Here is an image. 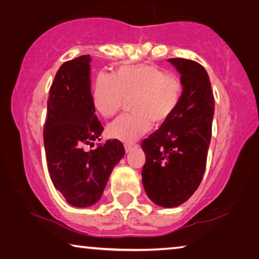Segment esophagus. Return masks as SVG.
Listing matches in <instances>:
<instances>
[{"label":"esophagus","instance_id":"esophagus-1","mask_svg":"<svg viewBox=\"0 0 259 259\" xmlns=\"http://www.w3.org/2000/svg\"><path fill=\"white\" fill-rule=\"evenodd\" d=\"M135 146H136V144H134V143H131V144H128V143H126V144H124V149H125V152H130L131 150L134 149Z\"/></svg>","mask_w":259,"mask_h":259}]
</instances>
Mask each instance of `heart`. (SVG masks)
I'll use <instances>...</instances> for the list:
<instances>
[{"label":"heart","instance_id":"heart-1","mask_svg":"<svg viewBox=\"0 0 259 259\" xmlns=\"http://www.w3.org/2000/svg\"><path fill=\"white\" fill-rule=\"evenodd\" d=\"M182 81L154 64L122 65L114 75L101 72L93 86L92 102L101 116L110 117L131 98V114L109 123L112 138L130 143L147 133L151 123L162 124L174 114L182 97Z\"/></svg>","mask_w":259,"mask_h":259}]
</instances>
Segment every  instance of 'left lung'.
Segmentation results:
<instances>
[{"label": "left lung", "mask_w": 259, "mask_h": 259, "mask_svg": "<svg viewBox=\"0 0 259 259\" xmlns=\"http://www.w3.org/2000/svg\"><path fill=\"white\" fill-rule=\"evenodd\" d=\"M168 62L181 75L182 97L169 120L142 143L146 155L142 181L154 204L175 207L190 198L202 182L214 97L210 78L199 63L186 59Z\"/></svg>", "instance_id": "obj_1"}]
</instances>
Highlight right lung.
I'll list each match as a JSON object with an SVG mask.
<instances>
[{
  "label": "right lung",
  "mask_w": 259,
  "mask_h": 259,
  "mask_svg": "<svg viewBox=\"0 0 259 259\" xmlns=\"http://www.w3.org/2000/svg\"><path fill=\"white\" fill-rule=\"evenodd\" d=\"M90 62V55H81L61 65L49 90L44 126L49 176L76 207H89L101 198L114 166L125 153L117 139L84 150L100 141L104 130L93 107Z\"/></svg>",
  "instance_id": "right-lung-1"
}]
</instances>
